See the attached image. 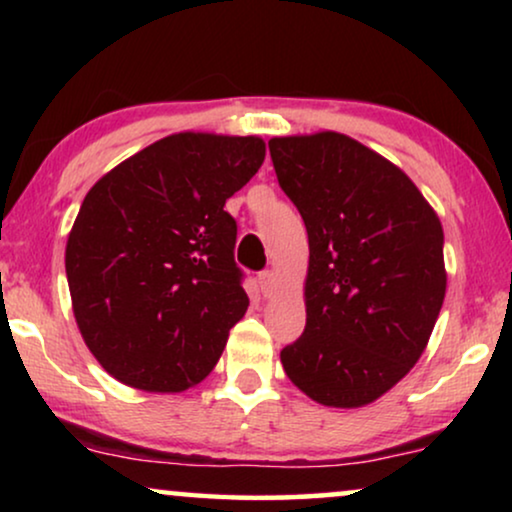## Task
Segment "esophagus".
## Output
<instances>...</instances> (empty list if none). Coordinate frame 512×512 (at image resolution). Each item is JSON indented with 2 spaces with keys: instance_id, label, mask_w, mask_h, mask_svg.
<instances>
[{
  "instance_id": "obj_1",
  "label": "esophagus",
  "mask_w": 512,
  "mask_h": 512,
  "mask_svg": "<svg viewBox=\"0 0 512 512\" xmlns=\"http://www.w3.org/2000/svg\"><path fill=\"white\" fill-rule=\"evenodd\" d=\"M275 282H277V275L272 270H265L258 275V286H261V291L265 296H270L272 289H275Z\"/></svg>"
}]
</instances>
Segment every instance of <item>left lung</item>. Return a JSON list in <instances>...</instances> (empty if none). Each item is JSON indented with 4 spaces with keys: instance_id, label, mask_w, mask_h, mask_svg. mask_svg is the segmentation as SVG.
Instances as JSON below:
<instances>
[{
    "instance_id": "1",
    "label": "left lung",
    "mask_w": 512,
    "mask_h": 512,
    "mask_svg": "<svg viewBox=\"0 0 512 512\" xmlns=\"http://www.w3.org/2000/svg\"><path fill=\"white\" fill-rule=\"evenodd\" d=\"M310 242L307 324L284 373L328 408H361L419 361L445 300L443 226L401 167L340 132L272 137Z\"/></svg>"
}]
</instances>
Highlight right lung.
Instances as JSON below:
<instances>
[{"label": "right lung", "mask_w": 512, "mask_h": 512, "mask_svg": "<svg viewBox=\"0 0 512 512\" xmlns=\"http://www.w3.org/2000/svg\"><path fill=\"white\" fill-rule=\"evenodd\" d=\"M265 160L261 137L179 132L90 188L67 237L76 326L100 366L142 391L205 380L249 298L226 200Z\"/></svg>", "instance_id": "add662e5"}]
</instances>
